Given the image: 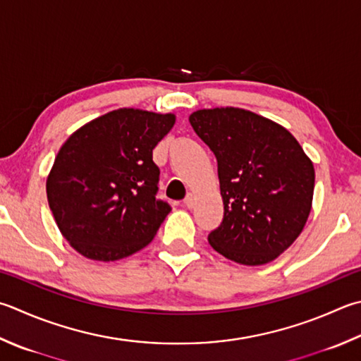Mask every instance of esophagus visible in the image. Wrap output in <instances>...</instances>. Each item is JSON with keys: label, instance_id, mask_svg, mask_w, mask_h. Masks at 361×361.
<instances>
[{"label": "esophagus", "instance_id": "esophagus-1", "mask_svg": "<svg viewBox=\"0 0 361 361\" xmlns=\"http://www.w3.org/2000/svg\"><path fill=\"white\" fill-rule=\"evenodd\" d=\"M193 204H195V196L192 193H188L185 196V200H183V206H185V207H193Z\"/></svg>", "mask_w": 361, "mask_h": 361}]
</instances>
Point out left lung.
Listing matches in <instances>:
<instances>
[{"label":"left lung","mask_w":361,"mask_h":361,"mask_svg":"<svg viewBox=\"0 0 361 361\" xmlns=\"http://www.w3.org/2000/svg\"><path fill=\"white\" fill-rule=\"evenodd\" d=\"M188 121L219 163L224 215L209 243L239 264L274 261L308 220L311 160L286 128L240 108L200 110Z\"/></svg>","instance_id":"8db88e82"}]
</instances>
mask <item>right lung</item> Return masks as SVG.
<instances>
[{"instance_id":"add662e5","label":"right lung","mask_w":361,"mask_h":361,"mask_svg":"<svg viewBox=\"0 0 361 361\" xmlns=\"http://www.w3.org/2000/svg\"><path fill=\"white\" fill-rule=\"evenodd\" d=\"M174 121V114L121 108L78 128L59 149L47 198L80 255L122 259L157 234L171 206L157 198L160 169L152 149Z\"/></svg>"}]
</instances>
